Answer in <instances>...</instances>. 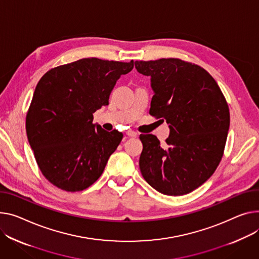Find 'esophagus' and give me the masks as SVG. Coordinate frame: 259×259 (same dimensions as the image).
<instances>
[{"mask_svg":"<svg viewBox=\"0 0 259 259\" xmlns=\"http://www.w3.org/2000/svg\"><path fill=\"white\" fill-rule=\"evenodd\" d=\"M126 134H127L129 137H135V136H137V133H136L135 131H132V130L127 131V132H126Z\"/></svg>","mask_w":259,"mask_h":259,"instance_id":"obj_1","label":"esophagus"}]
</instances>
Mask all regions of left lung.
Masks as SVG:
<instances>
[{
    "mask_svg": "<svg viewBox=\"0 0 259 259\" xmlns=\"http://www.w3.org/2000/svg\"><path fill=\"white\" fill-rule=\"evenodd\" d=\"M134 63L151 80L150 114L165 119L169 128L164 146L155 135H140L141 173L163 195L191 193L210 178L222 159L230 125L227 102L199 65L177 58Z\"/></svg>",
    "mask_w": 259,
    "mask_h": 259,
    "instance_id": "obj_1",
    "label": "left lung"
}]
</instances>
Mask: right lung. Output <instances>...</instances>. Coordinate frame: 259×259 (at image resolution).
<instances>
[{
  "instance_id": "obj_1",
  "label": "right lung",
  "mask_w": 259,
  "mask_h": 259,
  "mask_svg": "<svg viewBox=\"0 0 259 259\" xmlns=\"http://www.w3.org/2000/svg\"><path fill=\"white\" fill-rule=\"evenodd\" d=\"M130 62L84 58L52 68L37 83L26 117L28 141L44 176L66 192L95 183L123 139L93 124Z\"/></svg>"
}]
</instances>
